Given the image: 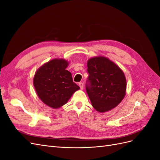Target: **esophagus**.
Segmentation results:
<instances>
[{
    "mask_svg": "<svg viewBox=\"0 0 160 160\" xmlns=\"http://www.w3.org/2000/svg\"><path fill=\"white\" fill-rule=\"evenodd\" d=\"M79 86L80 87L81 89H83V83H81V82H80V83H79Z\"/></svg>",
    "mask_w": 160,
    "mask_h": 160,
    "instance_id": "obj_1",
    "label": "esophagus"
}]
</instances>
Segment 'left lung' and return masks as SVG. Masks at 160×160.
Instances as JSON below:
<instances>
[{"label":"left lung","mask_w":160,"mask_h":160,"mask_svg":"<svg viewBox=\"0 0 160 160\" xmlns=\"http://www.w3.org/2000/svg\"><path fill=\"white\" fill-rule=\"evenodd\" d=\"M89 77L86 91L92 106L103 113L115 108L126 93V79L123 71L105 57H95L88 61Z\"/></svg>","instance_id":"obj_1"}]
</instances>
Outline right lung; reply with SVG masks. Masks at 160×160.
<instances>
[{"label": "right lung", "mask_w": 160, "mask_h": 160, "mask_svg": "<svg viewBox=\"0 0 160 160\" xmlns=\"http://www.w3.org/2000/svg\"><path fill=\"white\" fill-rule=\"evenodd\" d=\"M67 61L55 59L42 65L34 76L33 85L38 98L50 108L58 109L67 103L75 92L80 89L66 70Z\"/></svg>", "instance_id": "1"}]
</instances>
